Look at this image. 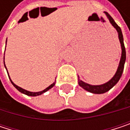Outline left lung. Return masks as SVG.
Segmentation results:
<instances>
[{
	"label": "left lung",
	"mask_w": 130,
	"mask_h": 130,
	"mask_svg": "<svg viewBox=\"0 0 130 130\" xmlns=\"http://www.w3.org/2000/svg\"><path fill=\"white\" fill-rule=\"evenodd\" d=\"M106 14L107 17L108 18L110 22L111 23V25L116 28L117 33H118V38L119 40L121 45V49H122V54H121V58H120V64L118 66V68L117 70V72L115 74V75L107 83L102 84V85H96V86H92L90 84H88L87 83H84V81L80 80L78 77V84L79 85L84 88V90L87 91H89L92 93H96V94H101V93H105L108 90H110L117 82L119 81L122 73L123 71V68H124V64H125V61H126V50H125V46H124V43H123V34L121 31L120 28L117 25V23L115 22V20L112 19V17L107 13L105 12Z\"/></svg>",
	"instance_id": "8db88e82"
}]
</instances>
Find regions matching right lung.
Returning a JSON list of instances; mask_svg holds the SVG:
<instances>
[{
  "instance_id": "add662e5",
  "label": "right lung",
  "mask_w": 130,
  "mask_h": 130,
  "mask_svg": "<svg viewBox=\"0 0 130 130\" xmlns=\"http://www.w3.org/2000/svg\"><path fill=\"white\" fill-rule=\"evenodd\" d=\"M5 65V64H4ZM10 81H11V83H12V84H13V86L18 90L19 91V92H22V93H24V94H25V95H30V96H37V95H41V94H43V92H46L47 90H49L50 89H51L54 85H55V84H56V82H54L53 84H52L50 86H49L47 88H46L45 90H43V91H40V92H29V91H27L25 90H24V89H22V88H21V87H18L17 85H15L14 83H13V81L11 80V79H10Z\"/></svg>"
}]
</instances>
